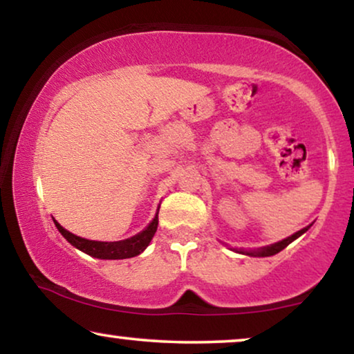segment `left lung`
Here are the masks:
<instances>
[{"mask_svg": "<svg viewBox=\"0 0 354 354\" xmlns=\"http://www.w3.org/2000/svg\"><path fill=\"white\" fill-rule=\"evenodd\" d=\"M308 229H309V227H304V229L298 230L297 234H293L292 236H288V239L279 241V243H274V245H270V246H266V248H263V250H258V251H240V253L248 254V256H274V254H277L279 251H282L283 248H287V246H288L290 243H292L293 240H297L298 236L303 235L304 232H306Z\"/></svg>", "mask_w": 354, "mask_h": 354, "instance_id": "obj_1", "label": "left lung"}]
</instances>
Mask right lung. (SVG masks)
I'll list each match as a JSON object with an SVG mask.
<instances>
[{"label": "right lung", "mask_w": 354, "mask_h": 354, "mask_svg": "<svg viewBox=\"0 0 354 354\" xmlns=\"http://www.w3.org/2000/svg\"><path fill=\"white\" fill-rule=\"evenodd\" d=\"M55 224L57 227V230L61 232V235L69 241L71 245H74L75 248H79L84 253L93 256V258H100V259H127V258H133L142 253V251L147 248L151 241L154 232L158 229V216L154 217L151 224H149L147 229L143 232H140L138 235L132 236V239L122 240V241H93V240H85L82 236H77L71 232H67L66 229L57 224L55 221Z\"/></svg>", "instance_id": "1"}]
</instances>
